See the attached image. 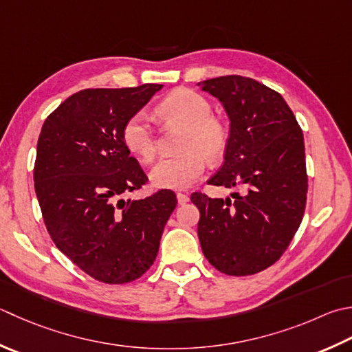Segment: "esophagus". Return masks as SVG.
I'll return each mask as SVG.
<instances>
[{"instance_id": "obj_1", "label": "esophagus", "mask_w": 352, "mask_h": 352, "mask_svg": "<svg viewBox=\"0 0 352 352\" xmlns=\"http://www.w3.org/2000/svg\"><path fill=\"white\" fill-rule=\"evenodd\" d=\"M177 199H178V203L180 204H186L189 201V195H186V194H182V192H178L177 194Z\"/></svg>"}]
</instances>
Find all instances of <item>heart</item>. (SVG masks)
Wrapping results in <instances>:
<instances>
[{
    "mask_svg": "<svg viewBox=\"0 0 352 352\" xmlns=\"http://www.w3.org/2000/svg\"><path fill=\"white\" fill-rule=\"evenodd\" d=\"M164 123L184 128L182 154L163 158L149 172V180L158 189L182 190L189 188L204 172V158L217 162L227 146V131L215 117L212 105L199 93L178 88L169 93L155 108ZM123 143L131 154L149 163L155 155V137L146 114L137 113L126 120L122 131Z\"/></svg>",
    "mask_w": 352,
    "mask_h": 352,
    "instance_id": "b5f03b06",
    "label": "heart"
}]
</instances>
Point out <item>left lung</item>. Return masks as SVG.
Listing matches in <instances>:
<instances>
[{
  "mask_svg": "<svg viewBox=\"0 0 352 352\" xmlns=\"http://www.w3.org/2000/svg\"><path fill=\"white\" fill-rule=\"evenodd\" d=\"M199 88L219 100L230 122L224 163L208 183L241 188L226 199L192 194L199 244L221 273H259L280 258L304 217V134L284 98L258 80L232 74Z\"/></svg>",
  "mask_w": 352,
  "mask_h": 352,
  "instance_id": "1",
  "label": "left lung"
}]
</instances>
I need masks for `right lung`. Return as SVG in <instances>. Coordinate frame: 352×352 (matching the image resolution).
<instances>
[{"mask_svg":"<svg viewBox=\"0 0 352 352\" xmlns=\"http://www.w3.org/2000/svg\"><path fill=\"white\" fill-rule=\"evenodd\" d=\"M160 84L74 93L41 129L33 180L53 243L89 276L125 284L154 264L177 206L172 190L125 198L148 177L129 155L122 131Z\"/></svg>","mask_w":352,"mask_h":352,"instance_id":"add662e5","label":"right lung"}]
</instances>
